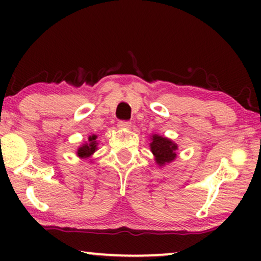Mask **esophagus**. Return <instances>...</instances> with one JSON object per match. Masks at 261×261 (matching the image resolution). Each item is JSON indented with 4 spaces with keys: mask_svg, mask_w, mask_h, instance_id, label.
<instances>
[{
    "mask_svg": "<svg viewBox=\"0 0 261 261\" xmlns=\"http://www.w3.org/2000/svg\"><path fill=\"white\" fill-rule=\"evenodd\" d=\"M117 127L121 128V129H129L132 124L130 122H126V121H120V122L117 123Z\"/></svg>",
    "mask_w": 261,
    "mask_h": 261,
    "instance_id": "34e87169",
    "label": "esophagus"
}]
</instances>
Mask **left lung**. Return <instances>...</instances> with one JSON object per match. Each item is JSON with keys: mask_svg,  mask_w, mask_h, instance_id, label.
I'll list each match as a JSON object with an SVG mask.
<instances>
[{"mask_svg": "<svg viewBox=\"0 0 261 261\" xmlns=\"http://www.w3.org/2000/svg\"><path fill=\"white\" fill-rule=\"evenodd\" d=\"M149 141V148L152 154L154 155V162L156 165L163 167L167 164L172 163L177 158L178 145L171 139L163 137L159 134H153Z\"/></svg>", "mask_w": 261, "mask_h": 261, "instance_id": "8db88e82", "label": "left lung"}]
</instances>
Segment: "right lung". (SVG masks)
<instances>
[{"instance_id": "1", "label": "right lung", "mask_w": 261, "mask_h": 261, "mask_svg": "<svg viewBox=\"0 0 261 261\" xmlns=\"http://www.w3.org/2000/svg\"><path fill=\"white\" fill-rule=\"evenodd\" d=\"M97 135L92 134L88 138V141H85L84 144H82L80 147L77 148L76 154L77 156H80L81 159L84 160H90L91 155L97 151ZM91 162V160H90Z\"/></svg>"}]
</instances>
